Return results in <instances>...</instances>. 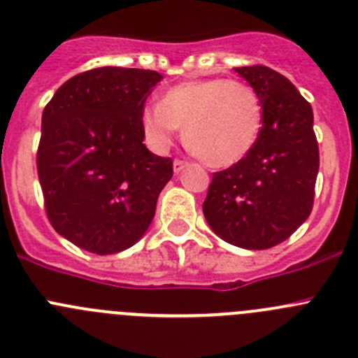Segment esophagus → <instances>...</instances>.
Wrapping results in <instances>:
<instances>
[{"instance_id":"1","label":"esophagus","mask_w":358,"mask_h":358,"mask_svg":"<svg viewBox=\"0 0 358 358\" xmlns=\"http://www.w3.org/2000/svg\"><path fill=\"white\" fill-rule=\"evenodd\" d=\"M187 166H189V162H185V160H180V159H176L175 162H173V171H175L176 175H178V173H182L183 169L187 168Z\"/></svg>"}]
</instances>
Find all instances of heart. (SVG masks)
<instances>
[{"mask_svg":"<svg viewBox=\"0 0 358 358\" xmlns=\"http://www.w3.org/2000/svg\"><path fill=\"white\" fill-rule=\"evenodd\" d=\"M262 102L249 85L228 79H196L176 85L160 103L141 109V127L153 146H168L178 127L190 152L212 168L242 160L258 141Z\"/></svg>","mask_w":358,"mask_h":358,"instance_id":"1","label":"heart"}]
</instances>
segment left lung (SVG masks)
Listing matches in <instances>:
<instances>
[{
    "label": "left lung",
    "instance_id": "1",
    "mask_svg": "<svg viewBox=\"0 0 358 358\" xmlns=\"http://www.w3.org/2000/svg\"><path fill=\"white\" fill-rule=\"evenodd\" d=\"M262 102L263 127L252 150L213 173L203 213L217 236L259 250L285 242L313 210L320 152L313 108L288 78L263 65L238 66Z\"/></svg>",
    "mask_w": 358,
    "mask_h": 358
}]
</instances>
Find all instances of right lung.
Listing matches in <instances>:
<instances>
[{
	"instance_id": "add662e5",
	"label": "right lung",
	"mask_w": 358,
	"mask_h": 358,
	"mask_svg": "<svg viewBox=\"0 0 358 358\" xmlns=\"http://www.w3.org/2000/svg\"><path fill=\"white\" fill-rule=\"evenodd\" d=\"M162 76L100 66L56 90L42 113L36 169L52 228L93 255L139 242L173 160L150 152L141 109Z\"/></svg>"
}]
</instances>
